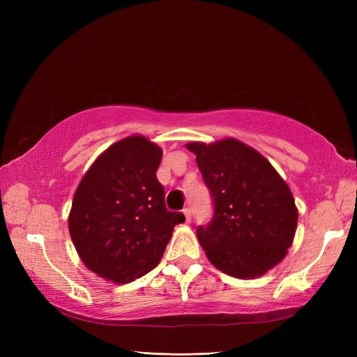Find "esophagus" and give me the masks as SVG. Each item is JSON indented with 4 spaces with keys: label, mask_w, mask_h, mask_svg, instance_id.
I'll return each mask as SVG.
<instances>
[{
    "label": "esophagus",
    "mask_w": 357,
    "mask_h": 357,
    "mask_svg": "<svg viewBox=\"0 0 357 357\" xmlns=\"http://www.w3.org/2000/svg\"><path fill=\"white\" fill-rule=\"evenodd\" d=\"M184 215H185V221L190 222L192 221V208L190 207H185L184 208Z\"/></svg>",
    "instance_id": "1"
}]
</instances>
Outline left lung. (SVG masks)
I'll use <instances>...</instances> for the list:
<instances>
[{
	"mask_svg": "<svg viewBox=\"0 0 357 357\" xmlns=\"http://www.w3.org/2000/svg\"><path fill=\"white\" fill-rule=\"evenodd\" d=\"M213 202V218L196 227L208 261L227 275L262 276L290 248L298 208L285 181L252 147L236 139L190 142Z\"/></svg>",
	"mask_w": 357,
	"mask_h": 357,
	"instance_id": "left-lung-1",
	"label": "left lung"
}]
</instances>
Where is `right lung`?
Masks as SVG:
<instances>
[{
    "label": "right lung",
    "instance_id": "1",
    "mask_svg": "<svg viewBox=\"0 0 357 357\" xmlns=\"http://www.w3.org/2000/svg\"><path fill=\"white\" fill-rule=\"evenodd\" d=\"M162 150L144 136L113 144L96 159L75 193L69 231L87 267L116 284L132 282L155 268L185 221L165 207L156 179Z\"/></svg>",
    "mask_w": 357,
    "mask_h": 357
}]
</instances>
